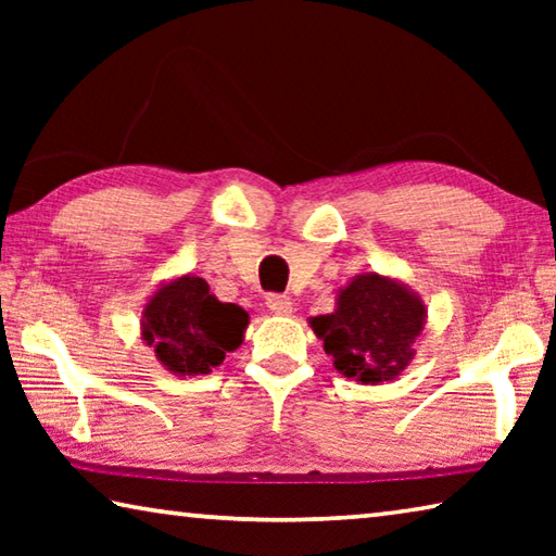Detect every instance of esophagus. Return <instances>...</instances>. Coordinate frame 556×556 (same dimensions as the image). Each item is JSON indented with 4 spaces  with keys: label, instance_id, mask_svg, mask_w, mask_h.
<instances>
[{
    "label": "esophagus",
    "instance_id": "1",
    "mask_svg": "<svg viewBox=\"0 0 556 556\" xmlns=\"http://www.w3.org/2000/svg\"><path fill=\"white\" fill-rule=\"evenodd\" d=\"M267 308H269V314H275V316H289L291 312H294V306H291V299L279 296V294L267 296Z\"/></svg>",
    "mask_w": 556,
    "mask_h": 556
}]
</instances>
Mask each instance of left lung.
Instances as JSON below:
<instances>
[{
  "label": "left lung",
  "mask_w": 556,
  "mask_h": 556,
  "mask_svg": "<svg viewBox=\"0 0 556 556\" xmlns=\"http://www.w3.org/2000/svg\"><path fill=\"white\" fill-rule=\"evenodd\" d=\"M427 324V306L402 279L378 271L355 275L336 291L331 314L308 326L333 357V368L361 384L392 382L407 370Z\"/></svg>",
  "instance_id": "8db88e82"
}]
</instances>
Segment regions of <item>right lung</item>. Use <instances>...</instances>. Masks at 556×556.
Instances as JSON below:
<instances>
[{
	"instance_id": "right-lung-1",
	"label": "right lung",
	"mask_w": 556,
	"mask_h": 556,
	"mask_svg": "<svg viewBox=\"0 0 556 556\" xmlns=\"http://www.w3.org/2000/svg\"><path fill=\"white\" fill-rule=\"evenodd\" d=\"M250 316L238 304H223L208 281L181 275L162 281L142 308V341L176 378L208 375L244 341Z\"/></svg>"
}]
</instances>
